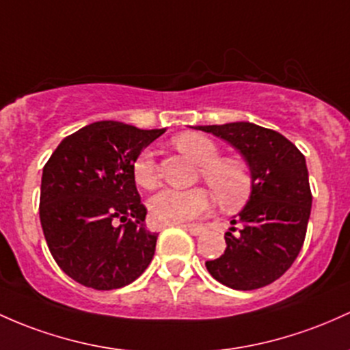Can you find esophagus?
I'll list each match as a JSON object with an SVG mask.
<instances>
[{
	"mask_svg": "<svg viewBox=\"0 0 350 350\" xmlns=\"http://www.w3.org/2000/svg\"><path fill=\"white\" fill-rule=\"evenodd\" d=\"M183 228L186 229V231L189 232V234H193V236H201V234L204 232V228H202V226H196V224H184Z\"/></svg>",
	"mask_w": 350,
	"mask_h": 350,
	"instance_id": "1",
	"label": "esophagus"
}]
</instances>
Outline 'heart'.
Segmentation results:
<instances>
[{
    "instance_id": "obj_1",
    "label": "heart",
    "mask_w": 350,
    "mask_h": 350,
    "mask_svg": "<svg viewBox=\"0 0 350 350\" xmlns=\"http://www.w3.org/2000/svg\"><path fill=\"white\" fill-rule=\"evenodd\" d=\"M178 151L201 166V178L213 189L217 202L234 209L247 201L252 191V174L245 163L234 157H221V149L202 134L186 133L172 141ZM133 178L137 186L152 189L159 181L151 151H143L133 163ZM213 206V194L204 187L189 191L163 189L149 199V213L159 226L183 224L202 216Z\"/></svg>"
}]
</instances>
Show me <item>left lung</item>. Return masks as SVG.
<instances>
[{
  "mask_svg": "<svg viewBox=\"0 0 350 350\" xmlns=\"http://www.w3.org/2000/svg\"><path fill=\"white\" fill-rule=\"evenodd\" d=\"M239 149L252 174L247 206L231 221L224 254L207 260L216 281L237 291L267 286L301 252L312 206L306 157L281 133L252 122L198 126Z\"/></svg>",
  "mask_w": 350,
  "mask_h": 350,
  "instance_id": "8db88e82",
  "label": "left lung"
}]
</instances>
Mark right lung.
I'll list each match as a JSON object with an SVG mask.
<instances>
[{"instance_id": "1", "label": "right lung", "mask_w": 350, "mask_h": 350, "mask_svg": "<svg viewBox=\"0 0 350 350\" xmlns=\"http://www.w3.org/2000/svg\"><path fill=\"white\" fill-rule=\"evenodd\" d=\"M164 129L99 121L69 134L43 167L40 219L56 264L76 282L111 291L136 281L156 251L133 163ZM122 224L117 226V222Z\"/></svg>"}]
</instances>
